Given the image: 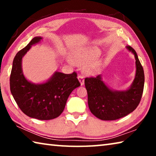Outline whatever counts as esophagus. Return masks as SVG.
Returning a JSON list of instances; mask_svg holds the SVG:
<instances>
[{
	"label": "esophagus",
	"mask_w": 156,
	"mask_h": 156,
	"mask_svg": "<svg viewBox=\"0 0 156 156\" xmlns=\"http://www.w3.org/2000/svg\"><path fill=\"white\" fill-rule=\"evenodd\" d=\"M78 80L80 81V84L81 85H83L84 83V76H82V75H79L78 76Z\"/></svg>",
	"instance_id": "1"
}]
</instances>
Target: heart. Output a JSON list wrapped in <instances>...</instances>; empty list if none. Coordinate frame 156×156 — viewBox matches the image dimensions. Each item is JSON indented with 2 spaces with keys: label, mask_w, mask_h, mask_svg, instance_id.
<instances>
[{
  "label": "heart",
  "mask_w": 156,
  "mask_h": 156,
  "mask_svg": "<svg viewBox=\"0 0 156 156\" xmlns=\"http://www.w3.org/2000/svg\"><path fill=\"white\" fill-rule=\"evenodd\" d=\"M98 55V51L96 49H90L83 51L80 54H76L73 57V61L76 65H84L87 64L94 60ZM100 67V64L97 62H92L89 63L84 68V71L88 74H94L96 73Z\"/></svg>",
  "instance_id": "heart-1"
}]
</instances>
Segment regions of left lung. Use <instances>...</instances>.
Instances as JSON below:
<instances>
[{
	"label": "left lung",
	"mask_w": 156,
	"mask_h": 156,
	"mask_svg": "<svg viewBox=\"0 0 156 156\" xmlns=\"http://www.w3.org/2000/svg\"><path fill=\"white\" fill-rule=\"evenodd\" d=\"M126 49L134 54L136 65V77L127 90H112L102 81L100 75L84 79L89 108L100 120H115L125 117L133 112L140 102L144 84L143 67L135 50L129 45Z\"/></svg>",
	"instance_id": "1"
}]
</instances>
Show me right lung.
<instances>
[{"instance_id": "right-lung-1", "label": "right lung", "mask_w": 156, "mask_h": 156, "mask_svg": "<svg viewBox=\"0 0 156 156\" xmlns=\"http://www.w3.org/2000/svg\"><path fill=\"white\" fill-rule=\"evenodd\" d=\"M41 37H35L25 48L18 51L13 61L10 75V90L20 110L30 118L47 120L61 114L68 97L80 85L75 72L70 74L55 72L48 81L34 84L25 78L22 58L31 45L39 43Z\"/></svg>"}]
</instances>
